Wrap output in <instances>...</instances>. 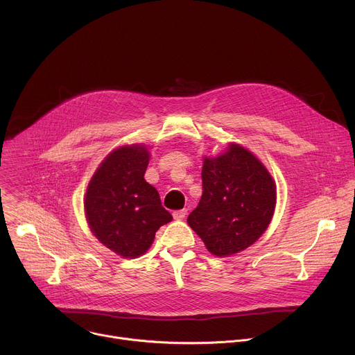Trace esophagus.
<instances>
[{
  "instance_id": "34e87169",
  "label": "esophagus",
  "mask_w": 355,
  "mask_h": 355,
  "mask_svg": "<svg viewBox=\"0 0 355 355\" xmlns=\"http://www.w3.org/2000/svg\"><path fill=\"white\" fill-rule=\"evenodd\" d=\"M173 216L175 220H182L187 216V209H180V211H174Z\"/></svg>"
}]
</instances>
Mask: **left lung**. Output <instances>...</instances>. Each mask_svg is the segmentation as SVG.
<instances>
[{"label":"left lung","instance_id":"obj_1","mask_svg":"<svg viewBox=\"0 0 355 355\" xmlns=\"http://www.w3.org/2000/svg\"><path fill=\"white\" fill-rule=\"evenodd\" d=\"M277 191L267 168L239 144L204 159L202 196L187 222L218 257L247 248L268 227Z\"/></svg>","mask_w":355,"mask_h":355}]
</instances>
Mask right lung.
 Segmentation results:
<instances>
[{
    "mask_svg": "<svg viewBox=\"0 0 355 355\" xmlns=\"http://www.w3.org/2000/svg\"><path fill=\"white\" fill-rule=\"evenodd\" d=\"M148 151L144 146L114 150L91 178L85 215L91 232L118 256H141L156 232L173 220L157 189L146 182Z\"/></svg>",
    "mask_w": 355,
    "mask_h": 355,
    "instance_id": "1",
    "label": "right lung"
}]
</instances>
